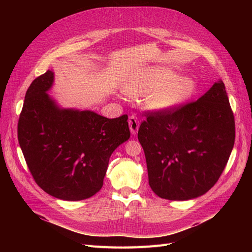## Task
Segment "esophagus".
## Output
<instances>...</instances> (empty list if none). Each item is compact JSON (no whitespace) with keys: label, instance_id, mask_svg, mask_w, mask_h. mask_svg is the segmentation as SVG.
Returning a JSON list of instances; mask_svg holds the SVG:
<instances>
[{"label":"esophagus","instance_id":"34e87169","mask_svg":"<svg viewBox=\"0 0 252 252\" xmlns=\"http://www.w3.org/2000/svg\"><path fill=\"white\" fill-rule=\"evenodd\" d=\"M128 123H129V128H130L131 133L136 134V132H138V130H139V127H140V123H139L138 119H136V117H134V116L129 117Z\"/></svg>","mask_w":252,"mask_h":252}]
</instances>
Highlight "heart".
Here are the masks:
<instances>
[{"label": "heart", "mask_w": 252, "mask_h": 252, "mask_svg": "<svg viewBox=\"0 0 252 252\" xmlns=\"http://www.w3.org/2000/svg\"><path fill=\"white\" fill-rule=\"evenodd\" d=\"M194 83L188 78L175 77L164 69H151L127 84V94L146 96V105L152 110L165 111L177 107L194 90Z\"/></svg>", "instance_id": "obj_1"}]
</instances>
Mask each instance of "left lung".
Listing matches in <instances>:
<instances>
[{
  "label": "left lung",
  "instance_id": "1",
  "mask_svg": "<svg viewBox=\"0 0 252 252\" xmlns=\"http://www.w3.org/2000/svg\"><path fill=\"white\" fill-rule=\"evenodd\" d=\"M138 139L146 158L148 181L158 196L195 199L213 187L234 145V117L223 81L195 102L146 112Z\"/></svg>",
  "mask_w": 252,
  "mask_h": 252
}]
</instances>
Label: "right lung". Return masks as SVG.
Returning <instances> with one entry per match:
<instances>
[{"label": "right lung", "instance_id": "add662e5", "mask_svg": "<svg viewBox=\"0 0 252 252\" xmlns=\"http://www.w3.org/2000/svg\"><path fill=\"white\" fill-rule=\"evenodd\" d=\"M55 73L47 70L26 91L18 139L28 168L45 192L81 201L103 186L110 156L130 138L128 116L107 119L91 110L61 108L47 94Z\"/></svg>", "mask_w": 252, "mask_h": 252}]
</instances>
